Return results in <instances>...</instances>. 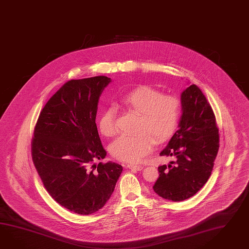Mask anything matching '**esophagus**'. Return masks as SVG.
Masks as SVG:
<instances>
[{
	"mask_svg": "<svg viewBox=\"0 0 249 249\" xmlns=\"http://www.w3.org/2000/svg\"><path fill=\"white\" fill-rule=\"evenodd\" d=\"M127 167L129 169L135 170V171H141L143 168L142 166L139 165V164H128Z\"/></svg>",
	"mask_w": 249,
	"mask_h": 249,
	"instance_id": "esophagus-1",
	"label": "esophagus"
}]
</instances>
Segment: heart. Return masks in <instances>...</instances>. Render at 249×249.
I'll use <instances>...</instances> for the list:
<instances>
[{"label":"heart","mask_w":249,"mask_h":249,"mask_svg":"<svg viewBox=\"0 0 249 249\" xmlns=\"http://www.w3.org/2000/svg\"><path fill=\"white\" fill-rule=\"evenodd\" d=\"M120 106L139 115L135 135H121L109 147L115 159L136 162L151 153L156 142L161 143L174 134L178 125L180 102L177 96L162 95L149 86H140L120 99ZM100 133L112 137L116 132L115 110L107 107L99 117Z\"/></svg>","instance_id":"heart-1"}]
</instances>
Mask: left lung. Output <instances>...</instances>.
Wrapping results in <instances>:
<instances>
[{
	"mask_svg": "<svg viewBox=\"0 0 249 249\" xmlns=\"http://www.w3.org/2000/svg\"><path fill=\"white\" fill-rule=\"evenodd\" d=\"M181 107L178 129L160 153L176 160L158 167L159 178L153 187L160 197L172 201L191 198L204 186L219 147L216 116L196 85L181 93Z\"/></svg>",
	"mask_w": 249,
	"mask_h": 249,
	"instance_id": "1",
	"label": "left lung"
}]
</instances>
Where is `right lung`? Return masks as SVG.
<instances>
[{
    "instance_id": "obj_1",
    "label": "right lung",
    "mask_w": 249,
    "mask_h": 249,
    "mask_svg": "<svg viewBox=\"0 0 249 249\" xmlns=\"http://www.w3.org/2000/svg\"><path fill=\"white\" fill-rule=\"evenodd\" d=\"M111 79H71L41 110L32 139L33 163L45 189L57 203L79 215L102 209L115 190L123 167L104 159L96 127L99 97Z\"/></svg>"
}]
</instances>
